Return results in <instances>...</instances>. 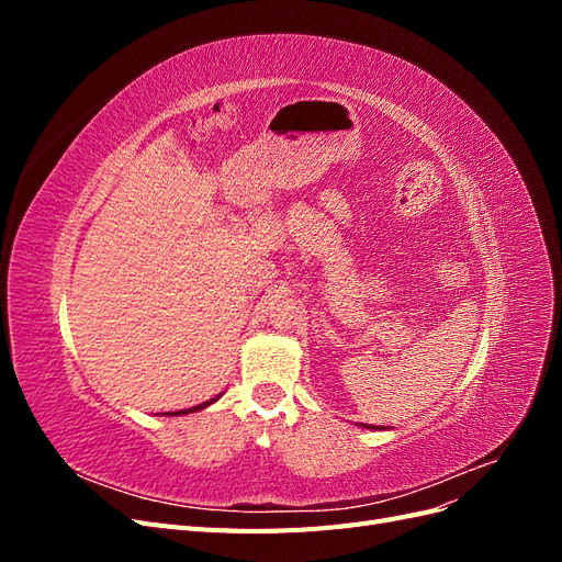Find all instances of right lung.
Wrapping results in <instances>:
<instances>
[{
  "instance_id": "add662e5",
  "label": "right lung",
  "mask_w": 562,
  "mask_h": 562,
  "mask_svg": "<svg viewBox=\"0 0 562 562\" xmlns=\"http://www.w3.org/2000/svg\"><path fill=\"white\" fill-rule=\"evenodd\" d=\"M220 396H215V398H211V401H206V403H201V405H194V407H187V411H178V413H166V415H187V413H196V411H203V407L206 405H211V403H215Z\"/></svg>"
}]
</instances>
